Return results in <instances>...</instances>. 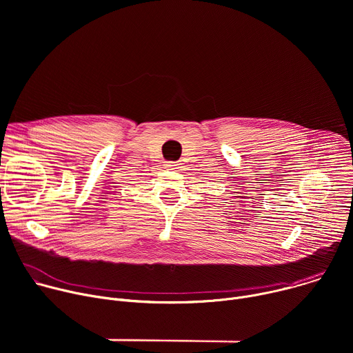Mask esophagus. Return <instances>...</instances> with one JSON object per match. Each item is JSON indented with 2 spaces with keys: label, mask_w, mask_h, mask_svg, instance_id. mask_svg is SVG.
Listing matches in <instances>:
<instances>
[{
  "label": "esophagus",
  "mask_w": 353,
  "mask_h": 353,
  "mask_svg": "<svg viewBox=\"0 0 353 353\" xmlns=\"http://www.w3.org/2000/svg\"><path fill=\"white\" fill-rule=\"evenodd\" d=\"M165 166H166V169H176L179 165H177V162L170 161V162H166V163H165Z\"/></svg>",
  "instance_id": "obj_1"
}]
</instances>
